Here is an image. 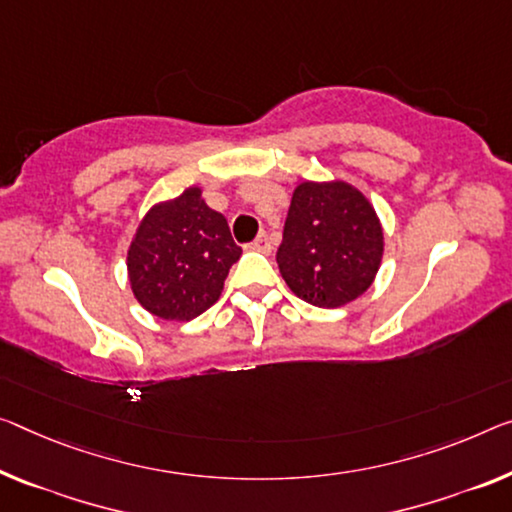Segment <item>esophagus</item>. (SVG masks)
Masks as SVG:
<instances>
[{"instance_id": "1", "label": "esophagus", "mask_w": 512, "mask_h": 512, "mask_svg": "<svg viewBox=\"0 0 512 512\" xmlns=\"http://www.w3.org/2000/svg\"><path fill=\"white\" fill-rule=\"evenodd\" d=\"M249 249H254V251H263V254H270L272 251V245H270V240H267V233L265 231H261L256 235V240L251 242L249 245Z\"/></svg>"}]
</instances>
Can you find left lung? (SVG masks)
I'll return each instance as SVG.
<instances>
[{"label":"left lung","mask_w":512,"mask_h":512,"mask_svg":"<svg viewBox=\"0 0 512 512\" xmlns=\"http://www.w3.org/2000/svg\"><path fill=\"white\" fill-rule=\"evenodd\" d=\"M382 226L348 183H302L293 192L277 263L288 288L320 309L366 293L382 261Z\"/></svg>","instance_id":"8db88e82"}]
</instances>
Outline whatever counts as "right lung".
<instances>
[{
    "label": "right lung",
    "mask_w": 512,
    "mask_h": 512,
    "mask_svg": "<svg viewBox=\"0 0 512 512\" xmlns=\"http://www.w3.org/2000/svg\"><path fill=\"white\" fill-rule=\"evenodd\" d=\"M240 254L224 215L190 187L139 224L128 251L132 293L157 318L192 320L219 300Z\"/></svg>",
    "instance_id": "right-lung-1"
}]
</instances>
